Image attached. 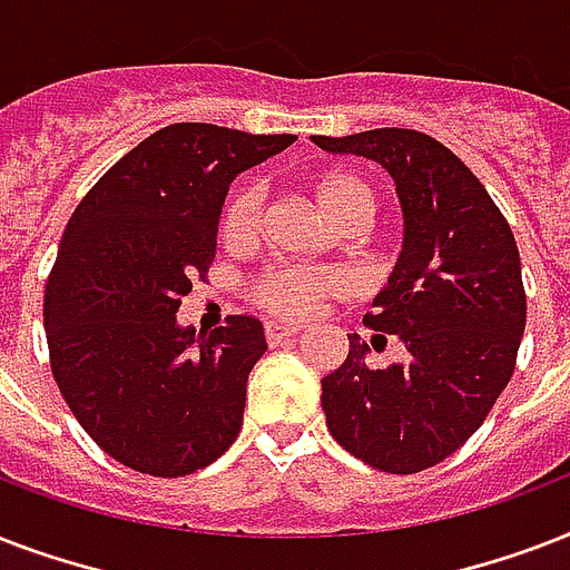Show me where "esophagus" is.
<instances>
[{
	"label": "esophagus",
	"instance_id": "1",
	"mask_svg": "<svg viewBox=\"0 0 570 570\" xmlns=\"http://www.w3.org/2000/svg\"><path fill=\"white\" fill-rule=\"evenodd\" d=\"M298 328H289V325H281V322H266V340L268 346H277V343H284V340L295 337Z\"/></svg>",
	"mask_w": 570,
	"mask_h": 570
}]
</instances>
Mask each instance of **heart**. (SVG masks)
Segmentation results:
<instances>
[{
	"label": "heart",
	"mask_w": 570,
	"mask_h": 570,
	"mask_svg": "<svg viewBox=\"0 0 570 570\" xmlns=\"http://www.w3.org/2000/svg\"><path fill=\"white\" fill-rule=\"evenodd\" d=\"M313 200L325 218L340 230H357L375 213V197L364 180L352 174L328 171L316 174L307 180ZM259 218H263V200L259 191L250 186H239L227 197V204L218 218V233L227 248L248 245L257 236ZM343 293V281L337 272L328 268H275L259 275L250 286V302L263 307L277 320H307L320 311L322 302Z\"/></svg>",
	"instance_id": "1"
}]
</instances>
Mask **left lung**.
<instances>
[{"label":"left lung","instance_id":"left-lung-1","mask_svg":"<svg viewBox=\"0 0 570 570\" xmlns=\"http://www.w3.org/2000/svg\"><path fill=\"white\" fill-rule=\"evenodd\" d=\"M328 154L379 163L396 183L405 245L366 325L405 357L373 370L348 334L346 361L322 379L334 441L384 473H420L485 423L514 373L527 293L512 227L450 147L416 129L313 136Z\"/></svg>","mask_w":570,"mask_h":570}]
</instances>
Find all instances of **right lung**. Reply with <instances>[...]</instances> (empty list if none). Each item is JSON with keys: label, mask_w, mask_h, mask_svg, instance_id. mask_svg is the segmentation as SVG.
Segmentation results:
<instances>
[{"label": "right lung", "mask_w": 570, "mask_h": 570, "mask_svg": "<svg viewBox=\"0 0 570 570\" xmlns=\"http://www.w3.org/2000/svg\"><path fill=\"white\" fill-rule=\"evenodd\" d=\"M293 141L171 124L111 165L70 215L43 295L49 364L79 425L120 464L189 476L236 441L263 325L227 316L197 337L177 311L209 272L236 174Z\"/></svg>", "instance_id": "right-lung-1"}]
</instances>
